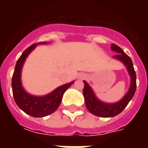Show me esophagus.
Masks as SVG:
<instances>
[{
  "label": "esophagus",
  "instance_id": "esophagus-1",
  "mask_svg": "<svg viewBox=\"0 0 148 148\" xmlns=\"http://www.w3.org/2000/svg\"><path fill=\"white\" fill-rule=\"evenodd\" d=\"M86 77V75L85 74H79V78L80 79H83V78H85V77Z\"/></svg>",
  "mask_w": 148,
  "mask_h": 148
}]
</instances>
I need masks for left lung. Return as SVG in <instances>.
Returning a JSON list of instances; mask_svg holds the SVG:
<instances>
[{
	"label": "left lung",
	"mask_w": 148,
	"mask_h": 148,
	"mask_svg": "<svg viewBox=\"0 0 148 148\" xmlns=\"http://www.w3.org/2000/svg\"><path fill=\"white\" fill-rule=\"evenodd\" d=\"M111 50L117 53V55L113 56L112 58L121 62L126 66L127 73L130 76V86L127 93L119 101L115 103H107L98 99L88 82L83 81V95L86 106L92 114L100 117H113L120 114L126 108L131 100L132 99L136 90V75L130 57L127 56L124 51L116 44L112 43Z\"/></svg>",
	"instance_id": "1"
}]
</instances>
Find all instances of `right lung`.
Returning <instances> with one entry per match:
<instances>
[{
    "mask_svg": "<svg viewBox=\"0 0 148 148\" xmlns=\"http://www.w3.org/2000/svg\"><path fill=\"white\" fill-rule=\"evenodd\" d=\"M47 43L48 42H38L26 49L16 62L12 79V88L15 102L21 110L33 117H43L56 111L61 104L65 91L74 82L73 81L60 86L52 92L43 96L32 95L24 90L21 82V72L25 60L37 45Z\"/></svg>",
    "mask_w": 148,
    "mask_h": 148,
    "instance_id": "right-lung-1",
    "label": "right lung"
}]
</instances>
